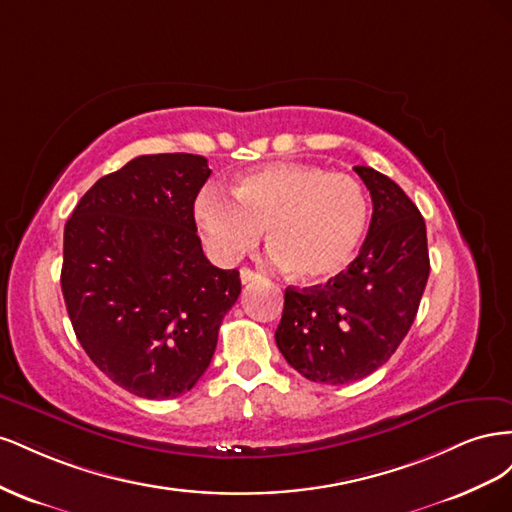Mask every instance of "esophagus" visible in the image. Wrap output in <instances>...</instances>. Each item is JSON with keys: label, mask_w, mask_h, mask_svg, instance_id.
Returning <instances> with one entry per match:
<instances>
[{"label": "esophagus", "mask_w": 512, "mask_h": 512, "mask_svg": "<svg viewBox=\"0 0 512 512\" xmlns=\"http://www.w3.org/2000/svg\"><path fill=\"white\" fill-rule=\"evenodd\" d=\"M239 275H241V284H243V286L252 284V282H256V280H260V277H262L260 273H256V271H252V269H247V267L241 269Z\"/></svg>", "instance_id": "34e87169"}]
</instances>
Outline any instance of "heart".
Wrapping results in <instances>:
<instances>
[{"label":"heart","mask_w":512,"mask_h":512,"mask_svg":"<svg viewBox=\"0 0 512 512\" xmlns=\"http://www.w3.org/2000/svg\"><path fill=\"white\" fill-rule=\"evenodd\" d=\"M230 194L207 188L194 218L211 254L239 260L267 228L273 258L305 282H324L350 267L363 243L369 203L363 185L314 164H271L241 175Z\"/></svg>","instance_id":"b5f03b06"}]
</instances>
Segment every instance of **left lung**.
I'll use <instances>...</instances> for the list:
<instances>
[{
	"instance_id": "obj_1",
	"label": "left lung",
	"mask_w": 512,
	"mask_h": 512,
	"mask_svg": "<svg viewBox=\"0 0 512 512\" xmlns=\"http://www.w3.org/2000/svg\"><path fill=\"white\" fill-rule=\"evenodd\" d=\"M374 203L361 252L324 286L286 288L275 344L312 382L369 376L404 342L429 277L427 228L406 192L369 166H354Z\"/></svg>"
}]
</instances>
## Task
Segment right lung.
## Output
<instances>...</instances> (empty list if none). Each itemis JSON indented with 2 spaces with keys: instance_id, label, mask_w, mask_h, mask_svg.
<instances>
[{
  "instance_id": "1",
  "label": "right lung",
  "mask_w": 512,
  "mask_h": 512,
  "mask_svg": "<svg viewBox=\"0 0 512 512\" xmlns=\"http://www.w3.org/2000/svg\"><path fill=\"white\" fill-rule=\"evenodd\" d=\"M209 175L192 153L138 156L98 179L64 228L61 292L76 339L138 397L188 393L241 294L239 271L213 267L196 235Z\"/></svg>"
}]
</instances>
